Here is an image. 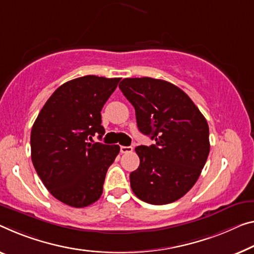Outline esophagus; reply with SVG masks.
Masks as SVG:
<instances>
[{
  "label": "esophagus",
  "instance_id": "34e87169",
  "mask_svg": "<svg viewBox=\"0 0 254 254\" xmlns=\"http://www.w3.org/2000/svg\"><path fill=\"white\" fill-rule=\"evenodd\" d=\"M120 152H122V153H130V152H132V147L131 146H120Z\"/></svg>",
  "mask_w": 254,
  "mask_h": 254
}]
</instances>
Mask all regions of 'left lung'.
Segmentation results:
<instances>
[{
  "label": "left lung",
  "instance_id": "left-lung-1",
  "mask_svg": "<svg viewBox=\"0 0 254 254\" xmlns=\"http://www.w3.org/2000/svg\"><path fill=\"white\" fill-rule=\"evenodd\" d=\"M119 88L135 108L139 131L155 140L135 149L140 162L129 176L132 192L150 204L177 201L194 186L208 159L209 126L204 116L169 81L125 78Z\"/></svg>",
  "mask_w": 254,
  "mask_h": 254
}]
</instances>
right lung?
I'll list each match as a JSON object with an SVG mask.
<instances>
[{"instance_id":"obj_1","label":"right lung","mask_w":254,"mask_h":254,"mask_svg":"<svg viewBox=\"0 0 254 254\" xmlns=\"http://www.w3.org/2000/svg\"><path fill=\"white\" fill-rule=\"evenodd\" d=\"M120 78L84 76L50 96L33 125L32 161L43 184L62 203L84 208L99 200L119 145L89 143L104 134L101 110Z\"/></svg>"}]
</instances>
